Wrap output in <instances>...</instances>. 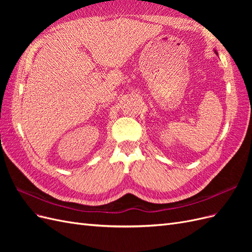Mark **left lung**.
Segmentation results:
<instances>
[{
	"instance_id": "1",
	"label": "left lung",
	"mask_w": 252,
	"mask_h": 252,
	"mask_svg": "<svg viewBox=\"0 0 252 252\" xmlns=\"http://www.w3.org/2000/svg\"><path fill=\"white\" fill-rule=\"evenodd\" d=\"M216 52H217V51H216Z\"/></svg>"
}]
</instances>
